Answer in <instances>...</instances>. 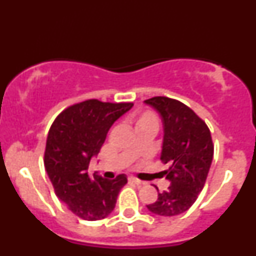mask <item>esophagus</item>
Instances as JSON below:
<instances>
[{
  "label": "esophagus",
  "instance_id": "obj_1",
  "mask_svg": "<svg viewBox=\"0 0 256 256\" xmlns=\"http://www.w3.org/2000/svg\"><path fill=\"white\" fill-rule=\"evenodd\" d=\"M128 181H130V182L136 184H143V182H142L141 180H138V178H134V176H130V178H128Z\"/></svg>",
  "mask_w": 256,
  "mask_h": 256
}]
</instances>
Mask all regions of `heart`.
I'll return each instance as SVG.
<instances>
[{"label":"heart","mask_w":256,"mask_h":256,"mask_svg":"<svg viewBox=\"0 0 256 256\" xmlns=\"http://www.w3.org/2000/svg\"><path fill=\"white\" fill-rule=\"evenodd\" d=\"M148 125H152V126H156L159 125V118L154 112L152 110H143L136 118V128L140 126H148Z\"/></svg>","instance_id":"b5f03b06"}]
</instances>
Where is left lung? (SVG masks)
I'll return each instance as SVG.
<instances>
[{
  "label": "left lung",
  "instance_id": "1",
  "mask_svg": "<svg viewBox=\"0 0 256 256\" xmlns=\"http://www.w3.org/2000/svg\"><path fill=\"white\" fill-rule=\"evenodd\" d=\"M144 102L152 105L164 120L160 160L171 164L164 171L171 182L169 188L158 194V200L146 207L159 216L179 215L194 205L206 184L214 156L210 131L205 120L179 100L156 96Z\"/></svg>",
  "mask_w": 256,
  "mask_h": 256
}]
</instances>
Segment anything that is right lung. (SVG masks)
I'll list each match as a JSON object with an SVG mask.
<instances>
[{"instance_id": "obj_1", "label": "right lung", "mask_w": 256, "mask_h": 256, "mask_svg": "<svg viewBox=\"0 0 256 256\" xmlns=\"http://www.w3.org/2000/svg\"><path fill=\"white\" fill-rule=\"evenodd\" d=\"M133 103H110L87 100L64 108L48 132L44 168L54 192L82 220H98L113 212L120 188L128 182L124 174L113 180L90 176L88 166L100 152L108 130Z\"/></svg>"}]
</instances>
